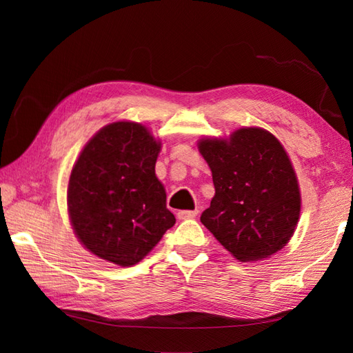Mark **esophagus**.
<instances>
[{
    "label": "esophagus",
    "mask_w": 353,
    "mask_h": 353,
    "mask_svg": "<svg viewBox=\"0 0 353 353\" xmlns=\"http://www.w3.org/2000/svg\"><path fill=\"white\" fill-rule=\"evenodd\" d=\"M199 214L197 209H194V211H179L177 212V219L179 220H188V219H194Z\"/></svg>",
    "instance_id": "1"
}]
</instances>
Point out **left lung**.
<instances>
[{
    "mask_svg": "<svg viewBox=\"0 0 353 353\" xmlns=\"http://www.w3.org/2000/svg\"><path fill=\"white\" fill-rule=\"evenodd\" d=\"M199 150L212 171L215 196L200 221L243 262L272 256L290 241L301 215L296 172L282 144L259 127L229 139L203 138Z\"/></svg>",
    "mask_w": 353,
    "mask_h": 353,
    "instance_id": "1",
    "label": "left lung"
}]
</instances>
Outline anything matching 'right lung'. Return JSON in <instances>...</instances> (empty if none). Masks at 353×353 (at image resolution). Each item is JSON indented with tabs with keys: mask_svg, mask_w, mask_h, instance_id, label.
<instances>
[{
	"mask_svg": "<svg viewBox=\"0 0 353 353\" xmlns=\"http://www.w3.org/2000/svg\"><path fill=\"white\" fill-rule=\"evenodd\" d=\"M161 141L145 125L103 127L81 150L68 185V212L80 243L117 265L138 264L176 219L154 174Z\"/></svg>",
	"mask_w": 353,
	"mask_h": 353,
	"instance_id": "obj_1",
	"label": "right lung"
}]
</instances>
